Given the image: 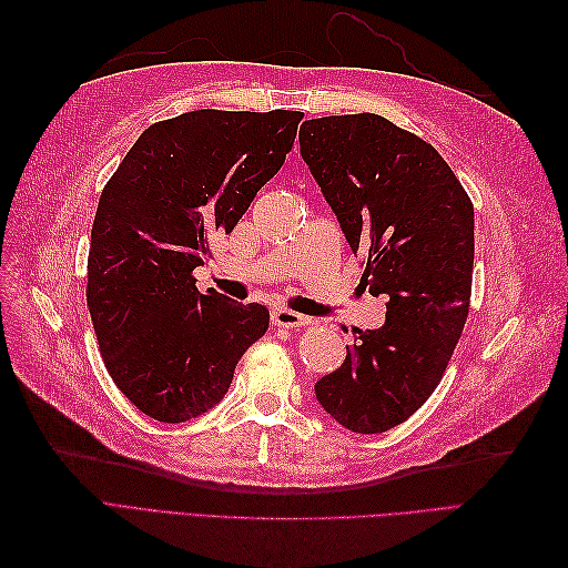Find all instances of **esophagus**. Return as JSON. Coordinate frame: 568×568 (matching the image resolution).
I'll use <instances>...</instances> for the list:
<instances>
[{"label":"esophagus","mask_w":568,"mask_h":568,"mask_svg":"<svg viewBox=\"0 0 568 568\" xmlns=\"http://www.w3.org/2000/svg\"><path fill=\"white\" fill-rule=\"evenodd\" d=\"M272 324L284 326V329H298V326L307 324V317L296 313V311H291V307L280 305V307H274V311H272Z\"/></svg>","instance_id":"esophagus-1"}]
</instances>
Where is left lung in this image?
<instances>
[{
    "label": "left lung",
    "mask_w": 568,
    "mask_h": 568,
    "mask_svg": "<svg viewBox=\"0 0 568 568\" xmlns=\"http://www.w3.org/2000/svg\"><path fill=\"white\" fill-rule=\"evenodd\" d=\"M301 156L332 205L359 286L386 296V322L359 332L320 405L355 434L403 424L440 384L469 315L474 205L440 153L384 115L305 120Z\"/></svg>",
    "instance_id": "1"
}]
</instances>
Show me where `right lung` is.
Wrapping results in <instances>:
<instances>
[{"mask_svg":"<svg viewBox=\"0 0 568 568\" xmlns=\"http://www.w3.org/2000/svg\"><path fill=\"white\" fill-rule=\"evenodd\" d=\"M301 118L201 109L161 120L101 192L88 305L111 379L144 415L180 424L209 412L267 332L265 305L199 294L192 272L280 173Z\"/></svg>","mask_w":568,"mask_h":568,"instance_id":"1","label":"right lung"}]
</instances>
